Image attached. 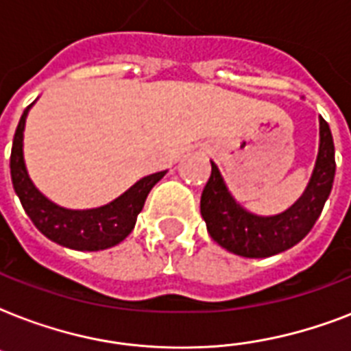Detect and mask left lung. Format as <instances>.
<instances>
[{
	"mask_svg": "<svg viewBox=\"0 0 351 351\" xmlns=\"http://www.w3.org/2000/svg\"><path fill=\"white\" fill-rule=\"evenodd\" d=\"M335 178V147L330 125L319 118V153L304 193L277 215L251 213L240 206L211 162V176L204 187L200 213L211 239L224 250L245 258H266L293 247L310 233L321 217Z\"/></svg>",
	"mask_w": 351,
	"mask_h": 351,
	"instance_id": "obj_1",
	"label": "left lung"
}]
</instances>
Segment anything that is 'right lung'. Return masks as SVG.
Masks as SVG:
<instances>
[{"mask_svg": "<svg viewBox=\"0 0 351 351\" xmlns=\"http://www.w3.org/2000/svg\"><path fill=\"white\" fill-rule=\"evenodd\" d=\"M36 101H32L19 118L10 153V176L16 195L25 213L47 239L71 250L100 251L120 244L134 230L138 213L154 184L164 178L167 171L143 176L121 193L112 202L93 209H69L58 206L34 186L23 158L25 120Z\"/></svg>", "mask_w": 351, "mask_h": 351, "instance_id": "obj_1", "label": "right lung"}]
</instances>
